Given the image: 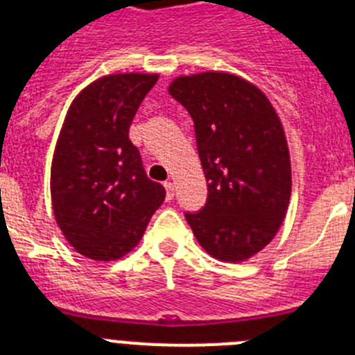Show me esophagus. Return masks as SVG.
I'll return each mask as SVG.
<instances>
[{
    "label": "esophagus",
    "mask_w": 355,
    "mask_h": 355,
    "mask_svg": "<svg viewBox=\"0 0 355 355\" xmlns=\"http://www.w3.org/2000/svg\"><path fill=\"white\" fill-rule=\"evenodd\" d=\"M163 187H165V196H167V200H172V197H174V183H172V181H167V183H163Z\"/></svg>",
    "instance_id": "34e87169"
}]
</instances>
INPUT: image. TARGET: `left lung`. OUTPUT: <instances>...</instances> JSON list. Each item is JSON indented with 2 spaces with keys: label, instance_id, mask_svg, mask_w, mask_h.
I'll return each instance as SVG.
<instances>
[{
  "label": "left lung",
  "instance_id": "obj_1",
  "mask_svg": "<svg viewBox=\"0 0 355 355\" xmlns=\"http://www.w3.org/2000/svg\"><path fill=\"white\" fill-rule=\"evenodd\" d=\"M167 90L192 117L208 181L205 208L187 222L209 256L247 261L274 240L290 205L283 122L263 90L231 72L183 74Z\"/></svg>",
  "mask_w": 355,
  "mask_h": 355
}]
</instances>
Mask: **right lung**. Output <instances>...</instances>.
Instances as JSON below:
<instances>
[{
	"mask_svg": "<svg viewBox=\"0 0 355 355\" xmlns=\"http://www.w3.org/2000/svg\"><path fill=\"white\" fill-rule=\"evenodd\" d=\"M158 78H97L65 114L51 162L53 215L74 250L94 261L131 252L165 199V188L147 178L130 140L131 121Z\"/></svg>",
	"mask_w": 355,
	"mask_h": 355,
	"instance_id": "add662e5",
	"label": "right lung"
}]
</instances>
